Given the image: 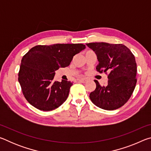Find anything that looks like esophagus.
Wrapping results in <instances>:
<instances>
[{"label": "esophagus", "mask_w": 151, "mask_h": 151, "mask_svg": "<svg viewBox=\"0 0 151 151\" xmlns=\"http://www.w3.org/2000/svg\"><path fill=\"white\" fill-rule=\"evenodd\" d=\"M78 81L81 82V83H85L86 82V78H81V79H79Z\"/></svg>", "instance_id": "esophagus-1"}]
</instances>
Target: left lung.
Instances as JSON below:
<instances>
[{"label":"left lung","instance_id":"8db88e82","mask_svg":"<svg viewBox=\"0 0 151 151\" xmlns=\"http://www.w3.org/2000/svg\"><path fill=\"white\" fill-rule=\"evenodd\" d=\"M91 48L99 61L96 69L99 73L109 72L106 86L97 81L96 88L89 97L94 104L107 111L120 108L129 101L137 83V63L131 51L122 44L91 42Z\"/></svg>","mask_w":151,"mask_h":151}]
</instances>
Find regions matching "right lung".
<instances>
[{
  "label": "right lung",
  "mask_w": 151,
  "mask_h": 151,
  "mask_svg": "<svg viewBox=\"0 0 151 151\" xmlns=\"http://www.w3.org/2000/svg\"><path fill=\"white\" fill-rule=\"evenodd\" d=\"M86 48L83 44L37 45L22 58L19 82L27 101L35 108L50 111L67 99L73 82L54 80L55 71L69 66L75 55Z\"/></svg>",
  "instance_id": "right-lung-1"
}]
</instances>
